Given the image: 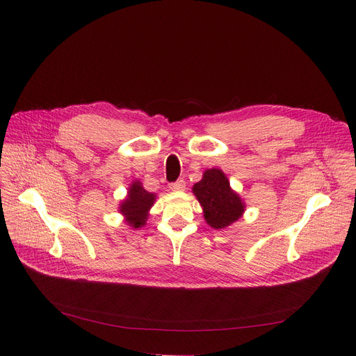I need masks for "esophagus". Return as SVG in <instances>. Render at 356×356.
I'll return each mask as SVG.
<instances>
[{
    "instance_id": "obj_1",
    "label": "esophagus",
    "mask_w": 356,
    "mask_h": 356,
    "mask_svg": "<svg viewBox=\"0 0 356 356\" xmlns=\"http://www.w3.org/2000/svg\"><path fill=\"white\" fill-rule=\"evenodd\" d=\"M184 186H186V183H184L183 180H177L176 183H172V184H170V189H172L173 192H183V191H184Z\"/></svg>"
}]
</instances>
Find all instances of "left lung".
I'll return each instance as SVG.
<instances>
[{"mask_svg": "<svg viewBox=\"0 0 356 356\" xmlns=\"http://www.w3.org/2000/svg\"><path fill=\"white\" fill-rule=\"evenodd\" d=\"M192 192L200 203L204 220L213 229L228 228L245 212V202L231 188L220 168L204 170Z\"/></svg>", "mask_w": 356, "mask_h": 356, "instance_id": "8db88e82", "label": "left lung"}]
</instances>
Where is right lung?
Masks as SVG:
<instances>
[{
	"instance_id": "1",
	"label": "right lung",
	"mask_w": 356,
	"mask_h": 356,
	"mask_svg": "<svg viewBox=\"0 0 356 356\" xmlns=\"http://www.w3.org/2000/svg\"><path fill=\"white\" fill-rule=\"evenodd\" d=\"M157 199L156 193H149L143 188L140 180L129 183L125 199L118 204V212L122 215L124 222L131 229H138L147 225L149 209Z\"/></svg>"
}]
</instances>
